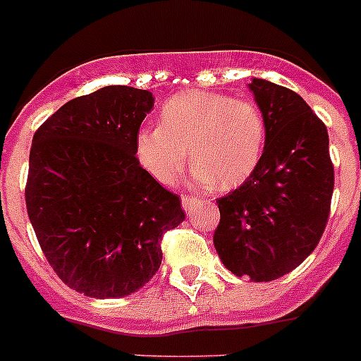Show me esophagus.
Wrapping results in <instances>:
<instances>
[{
	"label": "esophagus",
	"instance_id": "1",
	"mask_svg": "<svg viewBox=\"0 0 361 361\" xmlns=\"http://www.w3.org/2000/svg\"><path fill=\"white\" fill-rule=\"evenodd\" d=\"M198 204H200V200H198V198L186 197V195L183 197V209L186 211V213H191V211H193Z\"/></svg>",
	"mask_w": 361,
	"mask_h": 361
}]
</instances>
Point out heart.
I'll return each instance as SVG.
<instances>
[{
	"label": "heart",
	"instance_id": "1",
	"mask_svg": "<svg viewBox=\"0 0 361 361\" xmlns=\"http://www.w3.org/2000/svg\"><path fill=\"white\" fill-rule=\"evenodd\" d=\"M161 125L141 127L134 155L154 180L170 186L195 161L191 175L200 186L233 190L247 183L263 159L267 120L254 102L227 94L184 91L159 114Z\"/></svg>",
	"mask_w": 361,
	"mask_h": 361
}]
</instances>
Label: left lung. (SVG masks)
Returning a JSON list of instances; mask_svg holds the SVG:
<instances>
[{
    "instance_id": "1",
    "label": "left lung",
    "mask_w": 361,
    "mask_h": 361,
    "mask_svg": "<svg viewBox=\"0 0 361 361\" xmlns=\"http://www.w3.org/2000/svg\"><path fill=\"white\" fill-rule=\"evenodd\" d=\"M249 89L267 120V147L252 177L216 200L213 243L234 276L267 283L315 250L335 173L326 125L297 92L263 78H252Z\"/></svg>"
}]
</instances>
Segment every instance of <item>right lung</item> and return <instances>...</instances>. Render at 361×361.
Masks as SVG:
<instances>
[{
	"label": "right lung",
	"mask_w": 361,
	"mask_h": 361,
	"mask_svg": "<svg viewBox=\"0 0 361 361\" xmlns=\"http://www.w3.org/2000/svg\"><path fill=\"white\" fill-rule=\"evenodd\" d=\"M150 91L107 85L62 105L34 134L26 209L57 276L94 299L143 288L161 267V240L183 224L177 195L150 177L134 137Z\"/></svg>",
	"instance_id": "1"
}]
</instances>
